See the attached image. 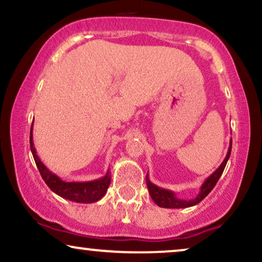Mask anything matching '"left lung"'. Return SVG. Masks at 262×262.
I'll return each instance as SVG.
<instances>
[{"mask_svg": "<svg viewBox=\"0 0 262 262\" xmlns=\"http://www.w3.org/2000/svg\"><path fill=\"white\" fill-rule=\"evenodd\" d=\"M231 147H232V139L230 140L228 153H226L225 159L223 160L221 166H219L211 176H208L207 179L205 180V182L202 183V186L200 187V191H199V194L193 199H188V200L179 199L172 190L164 189V188H160L158 186H156V184H153L151 181H149L148 175H147L146 176V184H147L148 193L151 195L152 200L155 201L156 205H158L159 207H164V208H186V207H191V206H195V205H198L199 202H201L208 194L211 193V190L213 189L215 184H217L218 180L221 179L222 173L224 171L226 166V163H228L229 160L230 153H231Z\"/></svg>", "mask_w": 262, "mask_h": 262, "instance_id": "8db88e82", "label": "left lung"}]
</instances>
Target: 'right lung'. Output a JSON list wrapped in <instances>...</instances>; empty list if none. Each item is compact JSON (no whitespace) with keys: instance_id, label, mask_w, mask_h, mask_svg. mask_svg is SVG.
<instances>
[{"instance_id":"add662e5","label":"right lung","mask_w":262,"mask_h":262,"mask_svg":"<svg viewBox=\"0 0 262 262\" xmlns=\"http://www.w3.org/2000/svg\"><path fill=\"white\" fill-rule=\"evenodd\" d=\"M33 123L31 125L30 133V146L31 152H32L34 162L39 170L44 182L48 187L54 191L55 194L60 195L61 198L67 199V200L79 202V204H92L102 199L105 195L107 188H109L111 176L107 169L105 176L93 181H86V182H66L61 180L56 173H54L44 165L43 162L38 157L36 148L33 145Z\"/></svg>"}]
</instances>
